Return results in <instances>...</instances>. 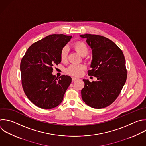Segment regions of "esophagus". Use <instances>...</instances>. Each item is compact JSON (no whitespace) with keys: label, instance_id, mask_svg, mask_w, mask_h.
Returning <instances> with one entry per match:
<instances>
[{"label":"esophagus","instance_id":"34e87169","mask_svg":"<svg viewBox=\"0 0 146 146\" xmlns=\"http://www.w3.org/2000/svg\"><path fill=\"white\" fill-rule=\"evenodd\" d=\"M72 81H75V80H77V79H78V78H76V77H72Z\"/></svg>","mask_w":146,"mask_h":146}]
</instances>
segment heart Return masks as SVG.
Masks as SVG:
<instances>
[{
    "label": "heart",
    "mask_w": 146,
    "mask_h": 146,
    "mask_svg": "<svg viewBox=\"0 0 146 146\" xmlns=\"http://www.w3.org/2000/svg\"><path fill=\"white\" fill-rule=\"evenodd\" d=\"M74 49L82 56H86L88 52V48L86 44L82 42H77L73 46ZM69 48L68 46H65L62 48L60 52V58L62 62L67 60L68 55ZM85 66L81 64H72L70 65L66 69L67 73L73 76H80L83 70L85 69Z\"/></svg>",
    "instance_id": "heart-1"
}]
</instances>
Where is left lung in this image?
<instances>
[{"label":"left lung","instance_id":"1","mask_svg":"<svg viewBox=\"0 0 146 146\" xmlns=\"http://www.w3.org/2000/svg\"><path fill=\"white\" fill-rule=\"evenodd\" d=\"M80 36L92 50L91 70L88 75L97 77L85 83L81 90L82 99L89 107L100 109L111 105L118 97L127 79L125 60L123 52L111 40L104 36L86 34Z\"/></svg>","mask_w":146,"mask_h":146}]
</instances>
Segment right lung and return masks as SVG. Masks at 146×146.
<instances>
[{"mask_svg": "<svg viewBox=\"0 0 146 146\" xmlns=\"http://www.w3.org/2000/svg\"><path fill=\"white\" fill-rule=\"evenodd\" d=\"M72 36L52 34L31 44L21 62L22 84L28 99L44 110L60 105L72 78L52 74L53 66L61 62L60 52Z\"/></svg>", "mask_w": 146, "mask_h": 146, "instance_id": "obj_1", "label": "right lung"}]
</instances>
